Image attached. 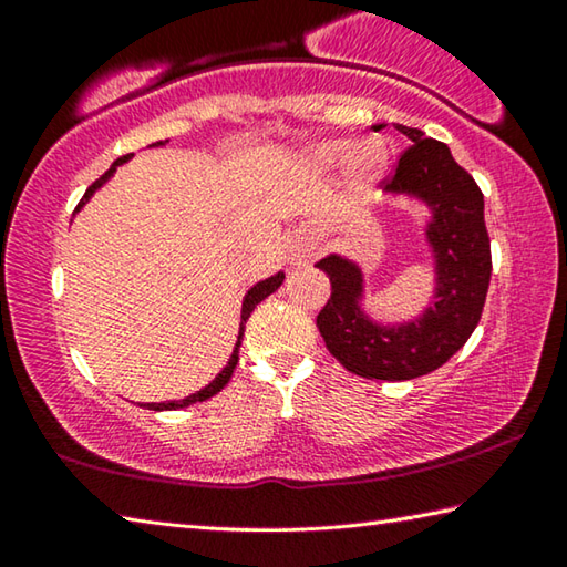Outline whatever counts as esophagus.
Masks as SVG:
<instances>
[{"instance_id": "1", "label": "esophagus", "mask_w": 567, "mask_h": 567, "mask_svg": "<svg viewBox=\"0 0 567 567\" xmlns=\"http://www.w3.org/2000/svg\"><path fill=\"white\" fill-rule=\"evenodd\" d=\"M307 252H310V249H307V247H297L295 260H302V257H307Z\"/></svg>"}]
</instances>
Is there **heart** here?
<instances>
[{
    "label": "heart",
    "instance_id": "b5f03b06",
    "mask_svg": "<svg viewBox=\"0 0 567 567\" xmlns=\"http://www.w3.org/2000/svg\"><path fill=\"white\" fill-rule=\"evenodd\" d=\"M310 157L318 167H338L344 162L348 182L354 189H368L388 165V150L378 140H364L360 145H350V140L332 137L310 147Z\"/></svg>",
    "mask_w": 567,
    "mask_h": 567
}]
</instances>
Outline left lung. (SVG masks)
<instances>
[{
    "mask_svg": "<svg viewBox=\"0 0 567 567\" xmlns=\"http://www.w3.org/2000/svg\"><path fill=\"white\" fill-rule=\"evenodd\" d=\"M388 124H372L380 132ZM412 145L402 152L388 199L420 205L422 239L433 260V295L408 320H378L364 307L360 262L332 252L315 265L330 275L332 295L318 315L328 350L354 375L368 380H412L437 370L463 348L483 315L493 260L485 229L483 192L457 165L445 142L395 124Z\"/></svg>",
    "mask_w": 567,
    "mask_h": 567,
    "instance_id": "1",
    "label": "left lung"
}]
</instances>
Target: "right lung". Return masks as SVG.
<instances>
[{"instance_id":"right-lung-1","label":"right lung","mask_w":567,"mask_h":567,"mask_svg":"<svg viewBox=\"0 0 567 567\" xmlns=\"http://www.w3.org/2000/svg\"><path fill=\"white\" fill-rule=\"evenodd\" d=\"M167 142V140H165ZM165 142H155V145H150V147H162L165 145ZM132 159V155H124V157H117L112 162V167L104 172V175L94 182V185L84 192V197L80 199V205H76V209L74 213H80V209L90 203L92 199V195L94 192H97L104 182H110V177H114V172H117V167H122L124 162H130ZM285 282V272L280 270V272H275V275H270V277H265V280H260L257 285H252L247 290V295L243 297V315H239V332H237V342H235V350H233V354H229V360H227V364L223 370L217 372V378L213 380V382H207V385L203 388V390H197V392H192V395H187V398H182V400H167V402H142V408H147V410H155V412H162V410H179V408H187V405H192V402H203V400H207V398H213V395H217L219 390H223L227 382H229V378H233V372H235V368H237V360H239V344H243V338H245V324H247V320H249V315H252V310L257 305H260L265 297H270L277 287H280Z\"/></svg>"}]
</instances>
